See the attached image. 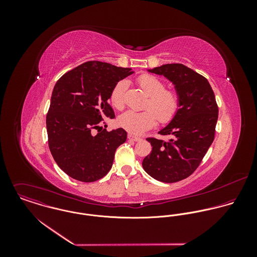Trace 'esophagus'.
<instances>
[{"mask_svg": "<svg viewBox=\"0 0 257 257\" xmlns=\"http://www.w3.org/2000/svg\"><path fill=\"white\" fill-rule=\"evenodd\" d=\"M127 139L131 140V141H134V142H141V141H142L141 138L136 137V136H134V135H128V136H127Z\"/></svg>", "mask_w": 257, "mask_h": 257, "instance_id": "esophagus-1", "label": "esophagus"}]
</instances>
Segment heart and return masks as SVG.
Wrapping results in <instances>:
<instances>
[{
  "label": "heart",
  "instance_id": "b5f03b06",
  "mask_svg": "<svg viewBox=\"0 0 257 257\" xmlns=\"http://www.w3.org/2000/svg\"><path fill=\"white\" fill-rule=\"evenodd\" d=\"M138 84L148 96L144 111L127 110L121 113L117 122L120 127L133 135H142L153 127L156 118L162 123L170 121L179 108V97L176 92L165 89V84L159 78L144 74L138 78ZM127 89V82L120 80L110 92V104L116 110L124 107V96Z\"/></svg>",
  "mask_w": 257,
  "mask_h": 257
}]
</instances>
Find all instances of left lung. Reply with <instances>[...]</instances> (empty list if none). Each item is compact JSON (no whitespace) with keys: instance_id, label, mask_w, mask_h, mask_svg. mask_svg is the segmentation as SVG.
Masks as SVG:
<instances>
[{"instance_id":"left-lung-1","label":"left lung","mask_w":257,"mask_h":257,"mask_svg":"<svg viewBox=\"0 0 257 257\" xmlns=\"http://www.w3.org/2000/svg\"><path fill=\"white\" fill-rule=\"evenodd\" d=\"M147 71L172 82L179 97V109L158 132L173 139H147L152 150L144 159L143 167L158 181L178 182L197 169L214 142L219 114L215 94L204 76L183 64H164Z\"/></svg>"}]
</instances>
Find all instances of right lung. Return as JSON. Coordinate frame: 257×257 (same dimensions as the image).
<instances>
[{
  "mask_svg": "<svg viewBox=\"0 0 257 257\" xmlns=\"http://www.w3.org/2000/svg\"><path fill=\"white\" fill-rule=\"evenodd\" d=\"M133 73L131 68L88 61L56 82L46 115L48 146L57 165L73 179L94 182L110 171L115 149L127 135L121 127L102 130L101 123L104 117H114L109 105L112 88Z\"/></svg>",
  "mask_w": 257,
  "mask_h": 257,
  "instance_id": "obj_1",
  "label": "right lung"
}]
</instances>
